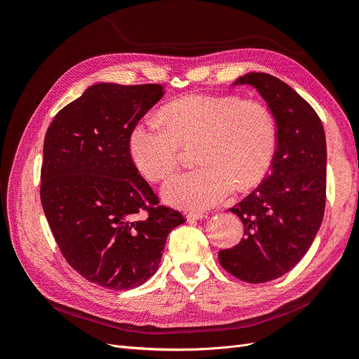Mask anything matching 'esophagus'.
<instances>
[{
  "instance_id": "obj_1",
  "label": "esophagus",
  "mask_w": 359,
  "mask_h": 359,
  "mask_svg": "<svg viewBox=\"0 0 359 359\" xmlns=\"http://www.w3.org/2000/svg\"><path fill=\"white\" fill-rule=\"evenodd\" d=\"M186 217H187V220L189 222H194V220H201V219H205V214L203 212H194V211H190V212H187L186 214Z\"/></svg>"
}]
</instances>
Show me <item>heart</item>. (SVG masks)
I'll use <instances>...</instances> for the list:
<instances>
[{"mask_svg": "<svg viewBox=\"0 0 359 359\" xmlns=\"http://www.w3.org/2000/svg\"><path fill=\"white\" fill-rule=\"evenodd\" d=\"M163 118L136 124L128 149L137 170L151 181L169 177L181 144H194L199 168L178 173L163 186L166 202L208 210L240 189L262 181L276 153V124L268 107L236 95H187L168 104Z\"/></svg>", "mask_w": 359, "mask_h": 359, "instance_id": "heart-1", "label": "heart"}]
</instances>
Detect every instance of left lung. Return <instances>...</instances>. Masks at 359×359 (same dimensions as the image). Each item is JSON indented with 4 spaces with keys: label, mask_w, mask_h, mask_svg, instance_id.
Returning a JSON list of instances; mask_svg holds the SVG:
<instances>
[{
    "label": "left lung",
    "mask_w": 359,
    "mask_h": 359,
    "mask_svg": "<svg viewBox=\"0 0 359 359\" xmlns=\"http://www.w3.org/2000/svg\"><path fill=\"white\" fill-rule=\"evenodd\" d=\"M277 124L269 175L231 211L244 224L241 243L220 250V265L247 283L285 276L309 252L327 199V140L320 118L287 83L266 73H247Z\"/></svg>",
    "instance_id": "left-lung-1"
}]
</instances>
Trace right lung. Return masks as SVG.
I'll use <instances>...</instances> for the list:
<instances>
[{
	"mask_svg": "<svg viewBox=\"0 0 359 359\" xmlns=\"http://www.w3.org/2000/svg\"><path fill=\"white\" fill-rule=\"evenodd\" d=\"M161 97L157 83L91 85L45 136L40 199L53 238L73 269L107 289L144 285L169 232L186 222L158 205L128 149L139 119Z\"/></svg>",
	"mask_w": 359,
	"mask_h": 359,
	"instance_id": "1",
	"label": "right lung"
}]
</instances>
